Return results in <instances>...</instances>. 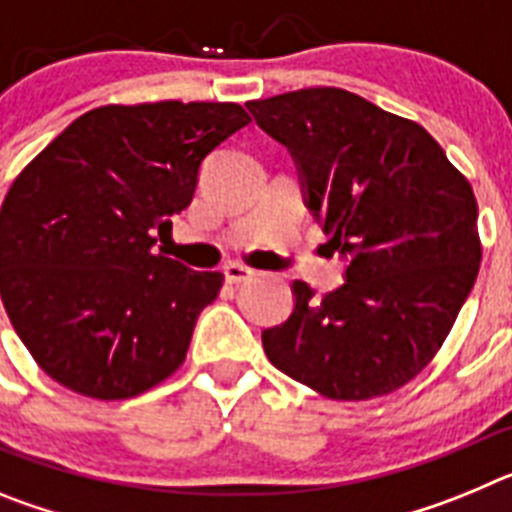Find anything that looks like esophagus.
<instances>
[{"mask_svg":"<svg viewBox=\"0 0 512 512\" xmlns=\"http://www.w3.org/2000/svg\"><path fill=\"white\" fill-rule=\"evenodd\" d=\"M223 274L228 284H241V282H248L256 271H253L251 266L241 264V261H228V264L223 266Z\"/></svg>","mask_w":512,"mask_h":512,"instance_id":"34e87169","label":"esophagus"}]
</instances>
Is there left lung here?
Masks as SVG:
<instances>
[{"mask_svg":"<svg viewBox=\"0 0 512 512\" xmlns=\"http://www.w3.org/2000/svg\"><path fill=\"white\" fill-rule=\"evenodd\" d=\"M292 151L346 284L315 297L295 282L287 323L261 333L279 372L318 395H390L431 364L482 261L472 184L423 125L336 87L253 99Z\"/></svg>","mask_w":512,"mask_h":512,"instance_id":"obj_1","label":"left lung"}]
</instances>
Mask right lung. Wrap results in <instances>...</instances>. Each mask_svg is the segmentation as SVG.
<instances>
[{
  "label": "right lung",
  "mask_w": 512,
  "mask_h": 512,
  "mask_svg": "<svg viewBox=\"0 0 512 512\" xmlns=\"http://www.w3.org/2000/svg\"><path fill=\"white\" fill-rule=\"evenodd\" d=\"M248 122L235 102L104 104L17 174L0 210V295L48 377L128 400L184 364L223 271L153 243L189 207L207 153Z\"/></svg>",
  "instance_id": "1"
}]
</instances>
